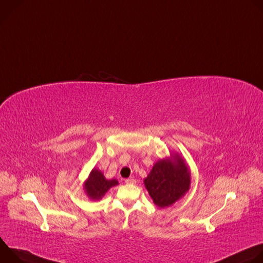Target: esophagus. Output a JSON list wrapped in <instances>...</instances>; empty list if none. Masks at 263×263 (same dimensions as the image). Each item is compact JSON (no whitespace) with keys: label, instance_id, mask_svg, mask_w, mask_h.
<instances>
[{"label":"esophagus","instance_id":"1","mask_svg":"<svg viewBox=\"0 0 263 263\" xmlns=\"http://www.w3.org/2000/svg\"><path fill=\"white\" fill-rule=\"evenodd\" d=\"M125 182H126L127 184H135V183H136V180H135L134 178H129V179H126Z\"/></svg>","mask_w":263,"mask_h":263}]
</instances>
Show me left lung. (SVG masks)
<instances>
[{
	"label": "left lung",
	"mask_w": 263,
	"mask_h": 263,
	"mask_svg": "<svg viewBox=\"0 0 263 263\" xmlns=\"http://www.w3.org/2000/svg\"><path fill=\"white\" fill-rule=\"evenodd\" d=\"M143 183L158 207H168L189 192L191 171L185 160L175 153L170 158L158 160Z\"/></svg>",
	"instance_id": "obj_1"
}]
</instances>
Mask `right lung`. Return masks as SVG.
Here are the masks:
<instances>
[{"instance_id": "add662e5", "label": "right lung", "mask_w": 263, "mask_h": 263, "mask_svg": "<svg viewBox=\"0 0 263 263\" xmlns=\"http://www.w3.org/2000/svg\"><path fill=\"white\" fill-rule=\"evenodd\" d=\"M118 184V180H107L100 170L93 168L90 172L88 179L84 183V190L89 199L98 201L105 196V194L111 189V187H114Z\"/></svg>"}]
</instances>
